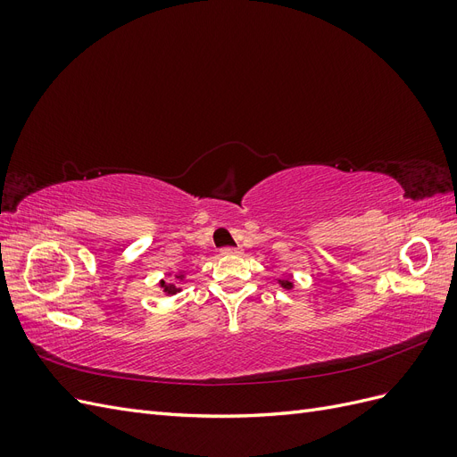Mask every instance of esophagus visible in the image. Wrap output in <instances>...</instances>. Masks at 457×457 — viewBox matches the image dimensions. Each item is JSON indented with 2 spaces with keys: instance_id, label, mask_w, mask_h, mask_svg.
Masks as SVG:
<instances>
[{
  "instance_id": "34e87169",
  "label": "esophagus",
  "mask_w": 457,
  "mask_h": 457,
  "mask_svg": "<svg viewBox=\"0 0 457 457\" xmlns=\"http://www.w3.org/2000/svg\"><path fill=\"white\" fill-rule=\"evenodd\" d=\"M240 253V247H223L220 250V255H238Z\"/></svg>"
}]
</instances>
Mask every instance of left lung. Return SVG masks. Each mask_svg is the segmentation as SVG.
<instances>
[{
    "label": "left lung",
    "mask_w": 457,
    "mask_h": 457,
    "mask_svg": "<svg viewBox=\"0 0 457 457\" xmlns=\"http://www.w3.org/2000/svg\"><path fill=\"white\" fill-rule=\"evenodd\" d=\"M280 284H282V287H286V289H292V287H294V282H289V278L280 280Z\"/></svg>",
    "instance_id": "1"
}]
</instances>
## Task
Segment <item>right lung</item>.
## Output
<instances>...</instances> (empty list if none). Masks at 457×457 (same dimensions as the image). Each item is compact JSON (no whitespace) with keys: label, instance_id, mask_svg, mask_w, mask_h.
<instances>
[{"label":"right lung","instance_id":"add662e5","mask_svg":"<svg viewBox=\"0 0 457 457\" xmlns=\"http://www.w3.org/2000/svg\"><path fill=\"white\" fill-rule=\"evenodd\" d=\"M177 278H183V274H181V276H177ZM160 286L163 287V292L168 294V295H173V294H177V292H179V287H177V286H173V284H165L163 280L160 282Z\"/></svg>","mask_w":457,"mask_h":457}]
</instances>
